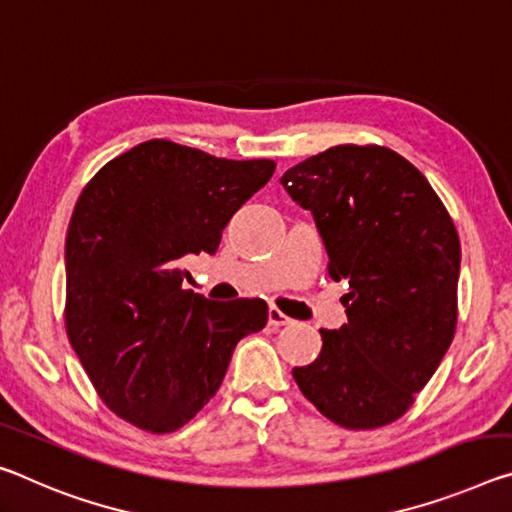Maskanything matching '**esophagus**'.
Here are the masks:
<instances>
[{
  "label": "esophagus",
  "instance_id": "34e87169",
  "mask_svg": "<svg viewBox=\"0 0 512 512\" xmlns=\"http://www.w3.org/2000/svg\"><path fill=\"white\" fill-rule=\"evenodd\" d=\"M291 323V319L289 316L282 312V310H278V307H269V326H273V328H282V326H289Z\"/></svg>",
  "mask_w": 512,
  "mask_h": 512
}]
</instances>
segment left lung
Here are the masks:
<instances>
[{"label": "left lung", "instance_id": "left-lung-1", "mask_svg": "<svg viewBox=\"0 0 512 512\" xmlns=\"http://www.w3.org/2000/svg\"><path fill=\"white\" fill-rule=\"evenodd\" d=\"M280 184L312 212L330 278L348 282V323L319 330V358L291 371L294 380L339 426L392 424L456 332V225L426 177L380 145H335L289 168Z\"/></svg>", "mask_w": 512, "mask_h": 512}]
</instances>
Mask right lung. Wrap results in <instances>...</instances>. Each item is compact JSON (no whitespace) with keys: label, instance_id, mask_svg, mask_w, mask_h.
<instances>
[{"label":"right lung","instance_id":"1","mask_svg":"<svg viewBox=\"0 0 512 512\" xmlns=\"http://www.w3.org/2000/svg\"><path fill=\"white\" fill-rule=\"evenodd\" d=\"M271 159H218L152 139L97 170L66 237V332L109 410L173 433L221 387L234 346L266 326L262 298L214 303L182 289L191 255L271 180Z\"/></svg>","mask_w":512,"mask_h":512}]
</instances>
